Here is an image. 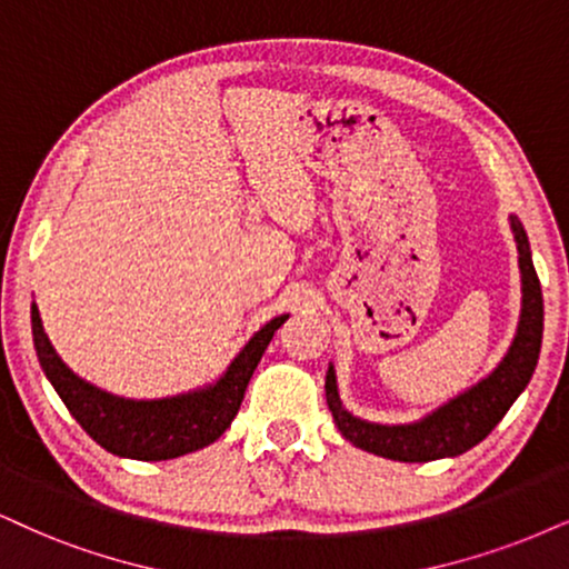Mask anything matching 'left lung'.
<instances>
[{
	"label": "left lung",
	"instance_id": "8db88e82",
	"mask_svg": "<svg viewBox=\"0 0 569 569\" xmlns=\"http://www.w3.org/2000/svg\"><path fill=\"white\" fill-rule=\"evenodd\" d=\"M511 229H515L517 250H520L522 319L520 327H517V338L511 342L507 359L499 363V369L488 380L467 390L465 396L453 398L443 409L430 413L422 422L385 427L361 422V419L350 417L342 409L338 385H335V371L329 367L325 382L327 406L342 438L363 448V451L385 456V459L392 461H435L443 459V456H459L469 451L482 438H488L490 430L501 422L509 406L528 388L532 371H536L538 353H541L543 335V292L530 258L528 234H525L522 223L517 219H511Z\"/></svg>",
	"mask_w": 569,
	"mask_h": 569
}]
</instances>
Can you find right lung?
Masks as SVG:
<instances>
[{
	"label": "right lung",
	"instance_id": "add662e5",
	"mask_svg": "<svg viewBox=\"0 0 569 569\" xmlns=\"http://www.w3.org/2000/svg\"><path fill=\"white\" fill-rule=\"evenodd\" d=\"M284 321L287 317L273 319L261 332L252 335L242 353L231 361L227 375L213 388L166 398V401H123V398L79 380L58 359L54 348L49 346L44 327H41L39 308L31 306L33 346H37L39 363L62 403L104 451L139 461L177 459V456L198 451V448L219 440L240 411L244 388H248L266 346Z\"/></svg>",
	"mask_w": 569,
	"mask_h": 569
}]
</instances>
